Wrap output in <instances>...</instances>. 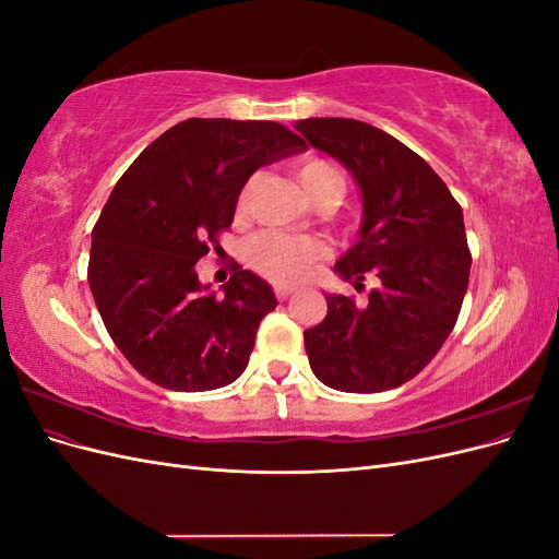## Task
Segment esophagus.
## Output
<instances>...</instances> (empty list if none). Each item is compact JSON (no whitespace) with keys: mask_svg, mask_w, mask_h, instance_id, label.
Returning a JSON list of instances; mask_svg holds the SVG:
<instances>
[{"mask_svg":"<svg viewBox=\"0 0 559 559\" xmlns=\"http://www.w3.org/2000/svg\"><path fill=\"white\" fill-rule=\"evenodd\" d=\"M275 296L280 300H286L289 296H294V289H289V286H275Z\"/></svg>","mask_w":559,"mask_h":559,"instance_id":"esophagus-1","label":"esophagus"}]
</instances>
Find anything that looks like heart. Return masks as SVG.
<instances>
[{"mask_svg": "<svg viewBox=\"0 0 559 559\" xmlns=\"http://www.w3.org/2000/svg\"><path fill=\"white\" fill-rule=\"evenodd\" d=\"M296 179L310 202L335 200L341 179L326 160L310 158L296 167ZM324 257V245L308 235L263 230L245 242V259L259 275L275 284H298Z\"/></svg>", "mask_w": 559, "mask_h": 559, "instance_id": "heart-1", "label": "heart"}]
</instances>
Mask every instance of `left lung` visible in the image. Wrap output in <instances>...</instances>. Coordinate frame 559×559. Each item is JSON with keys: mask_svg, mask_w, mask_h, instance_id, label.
Segmentation results:
<instances>
[{"mask_svg": "<svg viewBox=\"0 0 559 559\" xmlns=\"http://www.w3.org/2000/svg\"><path fill=\"white\" fill-rule=\"evenodd\" d=\"M296 130L341 160L364 198L359 242L335 273L354 286L373 273L366 306L326 296L329 312L302 333L312 373L331 389L373 394L425 368L456 324L468 286L464 214L429 163L354 118H306Z\"/></svg>", "mask_w": 559, "mask_h": 559, "instance_id": "left-lung-1", "label": "left lung"}]
</instances>
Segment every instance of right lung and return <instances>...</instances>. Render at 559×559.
Instances as JSON below:
<instances>
[{"label":"right lung","mask_w":559,"mask_h":559,"mask_svg":"<svg viewBox=\"0 0 559 559\" xmlns=\"http://www.w3.org/2000/svg\"><path fill=\"white\" fill-rule=\"evenodd\" d=\"M298 151L306 142L273 121L189 118L114 186L93 228L88 284L111 341L146 380L207 392L245 373L277 298L240 265L216 296L195 263L230 228L247 179Z\"/></svg>","instance_id":"1"}]
</instances>
